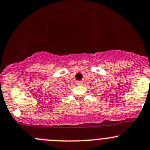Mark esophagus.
Returning a JSON list of instances; mask_svg holds the SVG:
<instances>
[{"instance_id":"1","label":"esophagus","mask_w":150,"mask_h":150,"mask_svg":"<svg viewBox=\"0 0 150 150\" xmlns=\"http://www.w3.org/2000/svg\"><path fill=\"white\" fill-rule=\"evenodd\" d=\"M82 83H83V82H82V81H76V82H75V84H76V85H78V86L82 85Z\"/></svg>"}]
</instances>
